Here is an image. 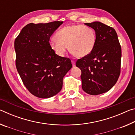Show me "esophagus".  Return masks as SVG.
Instances as JSON below:
<instances>
[{
    "instance_id": "obj_1",
    "label": "esophagus",
    "mask_w": 135,
    "mask_h": 135,
    "mask_svg": "<svg viewBox=\"0 0 135 135\" xmlns=\"http://www.w3.org/2000/svg\"><path fill=\"white\" fill-rule=\"evenodd\" d=\"M71 62H72L73 67H75V66H76V62H75L74 61H71Z\"/></svg>"
}]
</instances>
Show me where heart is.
I'll use <instances>...</instances> for the list:
<instances>
[{
    "label": "heart",
    "instance_id": "b5f03b06",
    "mask_svg": "<svg viewBox=\"0 0 135 135\" xmlns=\"http://www.w3.org/2000/svg\"><path fill=\"white\" fill-rule=\"evenodd\" d=\"M55 38L50 40L49 46L55 53L64 56L68 47L76 58H83L93 51L96 42L95 32L90 27L83 25L67 26L57 32Z\"/></svg>",
    "mask_w": 135,
    "mask_h": 135
}]
</instances>
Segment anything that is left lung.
I'll list each match as a JSON object with an SVG mask.
<instances>
[{"label":"left lung","mask_w":135,"mask_h":135,"mask_svg":"<svg viewBox=\"0 0 135 135\" xmlns=\"http://www.w3.org/2000/svg\"><path fill=\"white\" fill-rule=\"evenodd\" d=\"M84 24L95 31V45L90 54L78 59L76 65L81 71L83 90L97 95L108 92L118 80L122 49L113 28L99 21Z\"/></svg>","instance_id":"1"}]
</instances>
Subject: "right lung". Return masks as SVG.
Returning <instances> with one entry per match:
<instances>
[{
    "label": "right lung",
    "mask_w": 135,
    "mask_h": 135,
    "mask_svg": "<svg viewBox=\"0 0 135 135\" xmlns=\"http://www.w3.org/2000/svg\"><path fill=\"white\" fill-rule=\"evenodd\" d=\"M62 23H30L15 38L16 67L24 86L38 98L60 92L64 77L72 68L69 58L57 55L49 46L50 37Z\"/></svg>",
    "instance_id": "add662e5"
}]
</instances>
